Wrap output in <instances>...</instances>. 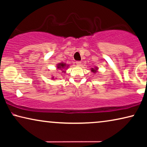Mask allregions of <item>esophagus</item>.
<instances>
[{"label":"esophagus","instance_id":"obj_1","mask_svg":"<svg viewBox=\"0 0 147 147\" xmlns=\"http://www.w3.org/2000/svg\"><path fill=\"white\" fill-rule=\"evenodd\" d=\"M76 65H80L82 64V62L80 61H76Z\"/></svg>","mask_w":147,"mask_h":147}]
</instances>
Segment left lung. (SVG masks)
I'll use <instances>...</instances> for the list:
<instances>
[{
    "mask_svg": "<svg viewBox=\"0 0 147 147\" xmlns=\"http://www.w3.org/2000/svg\"><path fill=\"white\" fill-rule=\"evenodd\" d=\"M96 70H97V69H93V68H92V71H93V72H96Z\"/></svg>",
    "mask_w": 147,
    "mask_h": 147,
    "instance_id": "obj_1",
    "label": "left lung"
}]
</instances>
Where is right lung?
Instances as JSON below:
<instances>
[{"mask_svg": "<svg viewBox=\"0 0 147 147\" xmlns=\"http://www.w3.org/2000/svg\"><path fill=\"white\" fill-rule=\"evenodd\" d=\"M57 67V69H60L61 70V71H64V70H63V69H65V67H66V65H65V63H61L58 64ZM62 72H63V71H62Z\"/></svg>", "mask_w": 147, "mask_h": 147, "instance_id": "right-lung-1", "label": "right lung"}]
</instances>
